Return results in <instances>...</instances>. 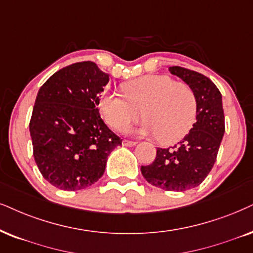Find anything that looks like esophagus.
Masks as SVG:
<instances>
[{"label": "esophagus", "instance_id": "obj_1", "mask_svg": "<svg viewBox=\"0 0 253 253\" xmlns=\"http://www.w3.org/2000/svg\"><path fill=\"white\" fill-rule=\"evenodd\" d=\"M123 145L127 146V147H133V146L136 145V142L135 141H129V140H124Z\"/></svg>", "mask_w": 253, "mask_h": 253}]
</instances>
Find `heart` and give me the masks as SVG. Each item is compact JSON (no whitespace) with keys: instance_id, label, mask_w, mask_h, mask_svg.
Segmentation results:
<instances>
[{"instance_id":"heart-1","label":"heart","mask_w":253,"mask_h":253,"mask_svg":"<svg viewBox=\"0 0 253 253\" xmlns=\"http://www.w3.org/2000/svg\"><path fill=\"white\" fill-rule=\"evenodd\" d=\"M123 91L105 93L99 103L112 128H127L140 119V111L147 121L139 132L164 143L180 141L193 128L197 99L187 84L175 83L169 76L148 75L125 83Z\"/></svg>"}]
</instances>
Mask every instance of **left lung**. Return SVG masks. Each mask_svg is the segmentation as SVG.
I'll use <instances>...</instances> for the list:
<instances>
[{"instance_id":"8db88e82","label":"left lung","mask_w":253,"mask_h":253,"mask_svg":"<svg viewBox=\"0 0 253 253\" xmlns=\"http://www.w3.org/2000/svg\"><path fill=\"white\" fill-rule=\"evenodd\" d=\"M171 75L189 85L197 99L196 123L183 140L171 148H158L153 164L141 166L147 182L169 191L200 185L211 170L225 132L222 94L206 76L171 66Z\"/></svg>"}]
</instances>
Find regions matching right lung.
Instances as JSON below:
<instances>
[{
    "label": "right lung",
    "mask_w": 253,
    "mask_h": 253,
    "mask_svg": "<svg viewBox=\"0 0 253 253\" xmlns=\"http://www.w3.org/2000/svg\"><path fill=\"white\" fill-rule=\"evenodd\" d=\"M110 75L93 62L53 73L38 91L29 129L43 177L62 190H81L103 176L123 140L106 126L98 105Z\"/></svg>",
    "instance_id": "1"
}]
</instances>
